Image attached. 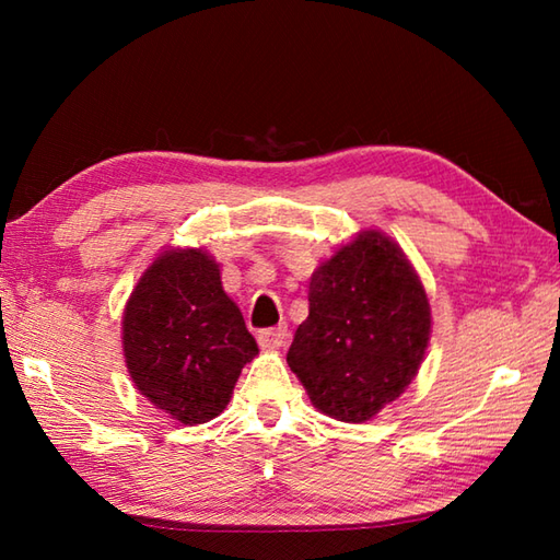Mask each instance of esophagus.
<instances>
[{
  "instance_id": "esophagus-1",
  "label": "esophagus",
  "mask_w": 560,
  "mask_h": 560,
  "mask_svg": "<svg viewBox=\"0 0 560 560\" xmlns=\"http://www.w3.org/2000/svg\"><path fill=\"white\" fill-rule=\"evenodd\" d=\"M289 337H291V335H289V327H287V325H279V327H273V329L259 331L257 341H259V347L265 349V351H277V349H281V347H287Z\"/></svg>"
}]
</instances>
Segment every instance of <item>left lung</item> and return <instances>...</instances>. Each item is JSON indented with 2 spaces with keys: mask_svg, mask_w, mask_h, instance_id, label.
<instances>
[{
  "mask_svg": "<svg viewBox=\"0 0 560 560\" xmlns=\"http://www.w3.org/2000/svg\"><path fill=\"white\" fill-rule=\"evenodd\" d=\"M287 361L313 407L363 423L404 395L431 341V303L404 249L368 229L319 261Z\"/></svg>",
  "mask_w": 560,
  "mask_h": 560,
  "instance_id": "obj_1",
  "label": "left lung"
}]
</instances>
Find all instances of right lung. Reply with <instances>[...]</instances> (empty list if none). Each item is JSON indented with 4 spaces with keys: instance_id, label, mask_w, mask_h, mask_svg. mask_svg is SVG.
Masks as SVG:
<instances>
[{
    "instance_id": "right-lung-1",
    "label": "right lung",
    "mask_w": 560,
    "mask_h": 560,
    "mask_svg": "<svg viewBox=\"0 0 560 560\" xmlns=\"http://www.w3.org/2000/svg\"><path fill=\"white\" fill-rule=\"evenodd\" d=\"M122 351L135 387L183 425L217 419L259 353L201 247H165L144 269L122 313Z\"/></svg>"
}]
</instances>
